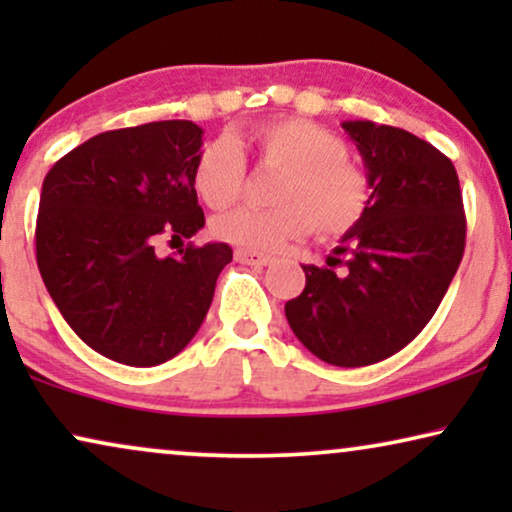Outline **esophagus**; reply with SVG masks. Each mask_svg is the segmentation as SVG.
Masks as SVG:
<instances>
[{
	"label": "esophagus",
	"mask_w": 512,
	"mask_h": 512,
	"mask_svg": "<svg viewBox=\"0 0 512 512\" xmlns=\"http://www.w3.org/2000/svg\"><path fill=\"white\" fill-rule=\"evenodd\" d=\"M235 258L244 265H254V268H263V265L272 263V256L258 254V251H251V249H237Z\"/></svg>",
	"instance_id": "esophagus-1"
}]
</instances>
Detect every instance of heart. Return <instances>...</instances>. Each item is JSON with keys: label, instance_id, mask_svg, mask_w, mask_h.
Wrapping results in <instances>:
<instances>
[{"label": "heart", "instance_id": "b5f03b06", "mask_svg": "<svg viewBox=\"0 0 512 512\" xmlns=\"http://www.w3.org/2000/svg\"><path fill=\"white\" fill-rule=\"evenodd\" d=\"M242 146H251L265 165L286 170L277 188L275 209L240 207L214 221L221 240L251 251H277L310 230L340 237L368 212L370 179L347 156V144L324 125L305 118H275L247 135L214 139L198 151L193 188L212 209H226L240 198L247 163Z\"/></svg>", "mask_w": 512, "mask_h": 512}]
</instances>
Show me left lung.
Masks as SVG:
<instances>
[{
  "instance_id": "left-lung-1",
  "label": "left lung",
  "mask_w": 512,
  "mask_h": 512,
  "mask_svg": "<svg viewBox=\"0 0 512 512\" xmlns=\"http://www.w3.org/2000/svg\"><path fill=\"white\" fill-rule=\"evenodd\" d=\"M342 128L368 170V212L328 265H303L305 289L284 312L314 356L361 368L401 352L436 314L464 256L466 214L457 170L436 146L391 125Z\"/></svg>"
}]
</instances>
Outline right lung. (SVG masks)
<instances>
[{"label": "right lung", "mask_w": 512, "mask_h": 512, "mask_svg": "<svg viewBox=\"0 0 512 512\" xmlns=\"http://www.w3.org/2000/svg\"><path fill=\"white\" fill-rule=\"evenodd\" d=\"M200 146L193 121L109 130L62 156L41 186V279L72 331L111 361L149 368L177 356L233 261L223 242L156 254L160 237L188 240L205 226L193 188Z\"/></svg>", "instance_id": "add662e5"}]
</instances>
